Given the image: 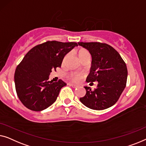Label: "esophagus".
<instances>
[{"label":"esophagus","instance_id":"1","mask_svg":"<svg viewBox=\"0 0 146 146\" xmlns=\"http://www.w3.org/2000/svg\"><path fill=\"white\" fill-rule=\"evenodd\" d=\"M69 85H70L71 87H73V88H77V87H78V85H75V84H73V83H70L69 84Z\"/></svg>","mask_w":146,"mask_h":146}]
</instances>
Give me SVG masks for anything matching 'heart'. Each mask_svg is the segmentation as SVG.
<instances>
[{
  "instance_id": "heart-1",
  "label": "heart",
  "mask_w": 146,
  "mask_h": 146,
  "mask_svg": "<svg viewBox=\"0 0 146 146\" xmlns=\"http://www.w3.org/2000/svg\"><path fill=\"white\" fill-rule=\"evenodd\" d=\"M89 53L88 51L86 50H84V49H81L79 51V57H81L83 55L87 54ZM84 76V74L82 73L79 72H70L67 74V77L68 79L70 80V81L75 82V83H78V82L81 81V79H83Z\"/></svg>"
}]
</instances>
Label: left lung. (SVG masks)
Here are the masks:
<instances>
[{
    "label": "left lung",
    "instance_id": "left-lung-1",
    "mask_svg": "<svg viewBox=\"0 0 146 146\" xmlns=\"http://www.w3.org/2000/svg\"><path fill=\"white\" fill-rule=\"evenodd\" d=\"M91 53L92 62L87 83L98 81L92 91L85 87L86 94L80 101L91 109L101 110L118 101L126 85L128 70L120 55L112 46L100 42H78Z\"/></svg>",
    "mask_w": 146,
    "mask_h": 146
}]
</instances>
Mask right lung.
<instances>
[{"mask_svg":"<svg viewBox=\"0 0 146 146\" xmlns=\"http://www.w3.org/2000/svg\"><path fill=\"white\" fill-rule=\"evenodd\" d=\"M77 46L75 42L48 41L26 53L14 73L16 93L26 108L42 111L54 103L67 84L61 79L48 81L49 75L61 67L65 55Z\"/></svg>","mask_w":146,"mask_h":146,"instance_id":"add662e5","label":"right lung"}]
</instances>
